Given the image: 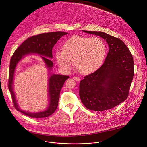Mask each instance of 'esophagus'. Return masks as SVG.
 Wrapping results in <instances>:
<instances>
[{"label":"esophagus","instance_id":"1","mask_svg":"<svg viewBox=\"0 0 147 147\" xmlns=\"http://www.w3.org/2000/svg\"><path fill=\"white\" fill-rule=\"evenodd\" d=\"M73 78L76 80V81H80V77H77V76H74V77H73Z\"/></svg>","mask_w":147,"mask_h":147}]
</instances>
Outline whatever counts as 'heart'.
I'll use <instances>...</instances> for the list:
<instances>
[{"label":"heart","instance_id":"1","mask_svg":"<svg viewBox=\"0 0 147 147\" xmlns=\"http://www.w3.org/2000/svg\"><path fill=\"white\" fill-rule=\"evenodd\" d=\"M107 51L106 44L100 37L74 35L67 40L63 51H57L55 58L59 66L69 71L73 61L77 71L87 74L96 70L102 63Z\"/></svg>","mask_w":147,"mask_h":147}]
</instances>
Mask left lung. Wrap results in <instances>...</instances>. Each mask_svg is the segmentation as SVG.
Masks as SVG:
<instances>
[{
  "mask_svg": "<svg viewBox=\"0 0 147 147\" xmlns=\"http://www.w3.org/2000/svg\"><path fill=\"white\" fill-rule=\"evenodd\" d=\"M82 31L106 40L109 50L102 66L80 82L81 100L90 110L111 109L128 97L134 71L132 54L117 38L100 31Z\"/></svg>",
  "mask_w": 147,
  "mask_h": 147,
  "instance_id": "obj_1",
  "label": "left lung"
}]
</instances>
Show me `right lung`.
Returning <instances> with one entry per match:
<instances>
[{
  "instance_id": "obj_1",
  "label": "right lung",
  "mask_w": 147,
  "mask_h": 147,
  "mask_svg": "<svg viewBox=\"0 0 147 147\" xmlns=\"http://www.w3.org/2000/svg\"><path fill=\"white\" fill-rule=\"evenodd\" d=\"M67 34V32L63 31H57L34 35L27 38L15 51L10 59L8 88L11 93L14 106L18 111L31 117L43 118L49 116L56 110L60 92L65 81L69 78V76L59 74L51 76L49 78V105L48 108L45 111L34 113L26 112L19 109L13 89L14 74L18 62L25 55L29 53H36L41 55L40 57L45 61L46 66L49 70H51L53 63L49 58H52V48L61 36Z\"/></svg>"
}]
</instances>
